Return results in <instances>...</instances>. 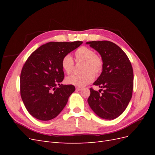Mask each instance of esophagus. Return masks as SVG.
Listing matches in <instances>:
<instances>
[{
	"mask_svg": "<svg viewBox=\"0 0 155 155\" xmlns=\"http://www.w3.org/2000/svg\"><path fill=\"white\" fill-rule=\"evenodd\" d=\"M76 89L77 91H81V90L82 88H81V87H76Z\"/></svg>",
	"mask_w": 155,
	"mask_h": 155,
	"instance_id": "34e87169",
	"label": "esophagus"
}]
</instances>
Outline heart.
Returning <instances> with one entry per match:
<instances>
[{"label":"heart","mask_w":155,"mask_h":155,"mask_svg":"<svg viewBox=\"0 0 155 155\" xmlns=\"http://www.w3.org/2000/svg\"><path fill=\"white\" fill-rule=\"evenodd\" d=\"M75 59L77 63L82 62L80 74L68 76L65 79L66 83L78 87H83L91 83L94 76L101 73L104 67V61L100 55L96 54L92 49L87 46H81L75 51ZM61 67L64 72L70 74L74 70V62L70 54L65 55L61 60Z\"/></svg>","instance_id":"b5f03b06"}]
</instances>
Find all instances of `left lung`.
<instances>
[{
  "instance_id": "obj_1",
  "label": "left lung",
  "mask_w": 155,
  "mask_h": 155,
  "mask_svg": "<svg viewBox=\"0 0 155 155\" xmlns=\"http://www.w3.org/2000/svg\"><path fill=\"white\" fill-rule=\"evenodd\" d=\"M86 43L98 51L104 61L103 71L94 83L101 89L97 92L90 88L88 104L100 118L114 120L123 113L132 97V65L126 54L112 42L97 41Z\"/></svg>"
}]
</instances>
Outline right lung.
I'll use <instances>...</instances> for the list:
<instances>
[{"label":"right lung","mask_w":155,"mask_h":155,"mask_svg":"<svg viewBox=\"0 0 155 155\" xmlns=\"http://www.w3.org/2000/svg\"><path fill=\"white\" fill-rule=\"evenodd\" d=\"M82 43L79 41L50 42L35 50L23 65L21 96L27 110L34 118L42 121L54 119L67 105L75 87L60 85L64 76L61 60Z\"/></svg>","instance_id":"obj_1"}]
</instances>
